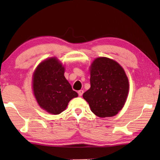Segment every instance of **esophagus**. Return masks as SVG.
Listing matches in <instances>:
<instances>
[{
  "instance_id": "esophagus-1",
  "label": "esophagus",
  "mask_w": 160,
  "mask_h": 160,
  "mask_svg": "<svg viewBox=\"0 0 160 160\" xmlns=\"http://www.w3.org/2000/svg\"><path fill=\"white\" fill-rule=\"evenodd\" d=\"M78 95H79V96H82L83 93H84V91L83 90H80V91H78Z\"/></svg>"
}]
</instances>
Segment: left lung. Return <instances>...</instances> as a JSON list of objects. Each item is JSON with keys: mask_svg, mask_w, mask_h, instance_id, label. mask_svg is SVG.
Instances as JSON below:
<instances>
[{"mask_svg": "<svg viewBox=\"0 0 160 160\" xmlns=\"http://www.w3.org/2000/svg\"><path fill=\"white\" fill-rule=\"evenodd\" d=\"M90 89L83 94L91 110L100 118L114 116L124 107L128 80L122 67L107 58H98L91 66Z\"/></svg>", "mask_w": 160, "mask_h": 160, "instance_id": "1", "label": "left lung"}]
</instances>
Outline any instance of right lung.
<instances>
[{
    "mask_svg": "<svg viewBox=\"0 0 160 160\" xmlns=\"http://www.w3.org/2000/svg\"><path fill=\"white\" fill-rule=\"evenodd\" d=\"M64 68L56 58L43 61L33 74V93L40 107L57 115L65 109L78 93L64 76Z\"/></svg>",
    "mask_w": 160,
    "mask_h": 160,
    "instance_id": "right-lung-1",
    "label": "right lung"
}]
</instances>
